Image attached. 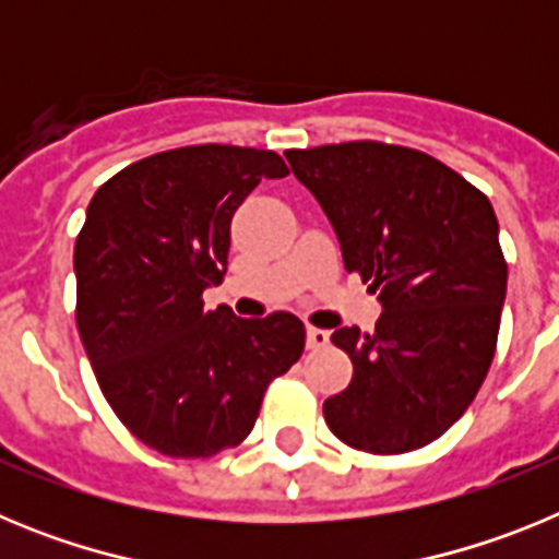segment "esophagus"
<instances>
[{
    "label": "esophagus",
    "instance_id": "34e87169",
    "mask_svg": "<svg viewBox=\"0 0 559 559\" xmlns=\"http://www.w3.org/2000/svg\"><path fill=\"white\" fill-rule=\"evenodd\" d=\"M328 341H330V333H328V330L308 328V347H310V349H322V347H328Z\"/></svg>",
    "mask_w": 559,
    "mask_h": 559
}]
</instances>
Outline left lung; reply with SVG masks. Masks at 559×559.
I'll return each mask as SVG.
<instances>
[{
    "label": "left lung",
    "mask_w": 559,
    "mask_h": 559,
    "mask_svg": "<svg viewBox=\"0 0 559 559\" xmlns=\"http://www.w3.org/2000/svg\"><path fill=\"white\" fill-rule=\"evenodd\" d=\"M285 156L333 224L344 269L383 305L372 333L330 335L353 380L324 400V419L355 451H417L467 412L496 355L507 260L492 204L414 147L360 140Z\"/></svg>",
    "instance_id": "obj_1"
}]
</instances>
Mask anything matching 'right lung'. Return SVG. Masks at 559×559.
Returning a JSON list of instances; mask_svg holds the SVG:
<instances>
[{
  "label": "right lung",
  "instance_id": "right-lung-1",
  "mask_svg": "<svg viewBox=\"0 0 559 559\" xmlns=\"http://www.w3.org/2000/svg\"><path fill=\"white\" fill-rule=\"evenodd\" d=\"M283 176L274 151L190 145L133 162L88 204L75 243L78 333L108 406L165 456L240 445L271 380L302 355L294 313L237 319L201 299L226 274L235 210Z\"/></svg>",
  "mask_w": 559,
  "mask_h": 559
}]
</instances>
